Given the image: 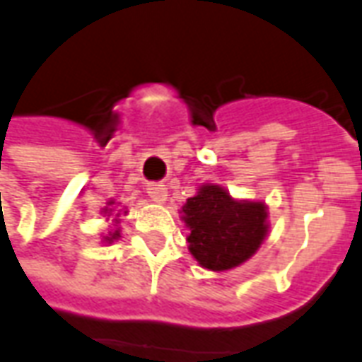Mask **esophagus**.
Masks as SVG:
<instances>
[{
  "instance_id": "1",
  "label": "esophagus",
  "mask_w": 362,
  "mask_h": 362,
  "mask_svg": "<svg viewBox=\"0 0 362 362\" xmlns=\"http://www.w3.org/2000/svg\"><path fill=\"white\" fill-rule=\"evenodd\" d=\"M146 189L155 203H163L167 199V188L163 184H149Z\"/></svg>"
}]
</instances>
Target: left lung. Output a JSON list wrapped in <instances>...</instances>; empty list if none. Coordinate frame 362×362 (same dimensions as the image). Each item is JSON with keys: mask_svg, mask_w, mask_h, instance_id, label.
<instances>
[{"mask_svg": "<svg viewBox=\"0 0 362 362\" xmlns=\"http://www.w3.org/2000/svg\"><path fill=\"white\" fill-rule=\"evenodd\" d=\"M182 211L189 228V251L205 269H234L255 253L267 235L263 203L235 202L218 186H203Z\"/></svg>", "mask_w": 362, "mask_h": 362, "instance_id": "obj_1", "label": "left lung"}]
</instances>
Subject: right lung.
I'll return each instance as SVG.
<instances>
[{
  "mask_svg": "<svg viewBox=\"0 0 362 362\" xmlns=\"http://www.w3.org/2000/svg\"><path fill=\"white\" fill-rule=\"evenodd\" d=\"M117 238H119V230H117L111 238H107V240H109V242H113V240H117Z\"/></svg>",
  "mask_w": 362,
  "mask_h": 362,
  "instance_id": "1",
  "label": "right lung"
}]
</instances>
